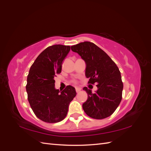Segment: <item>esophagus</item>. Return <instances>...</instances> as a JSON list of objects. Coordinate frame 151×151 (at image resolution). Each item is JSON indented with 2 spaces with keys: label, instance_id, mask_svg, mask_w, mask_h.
<instances>
[{
  "label": "esophagus",
  "instance_id": "34e87169",
  "mask_svg": "<svg viewBox=\"0 0 151 151\" xmlns=\"http://www.w3.org/2000/svg\"><path fill=\"white\" fill-rule=\"evenodd\" d=\"M81 90V88H76V93H79Z\"/></svg>",
  "mask_w": 151,
  "mask_h": 151
}]
</instances>
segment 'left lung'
<instances>
[{"instance_id":"obj_1","label":"left lung","mask_w":151,"mask_h":151,"mask_svg":"<svg viewBox=\"0 0 151 151\" xmlns=\"http://www.w3.org/2000/svg\"><path fill=\"white\" fill-rule=\"evenodd\" d=\"M86 62L85 75L88 83L96 85L98 90L93 93L84 87L88 99L83 108L89 116L103 119L111 115L119 106L122 98L123 85L119 68L103 50L89 42L71 47Z\"/></svg>"}]
</instances>
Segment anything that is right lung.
I'll return each instance as SVG.
<instances>
[{
  "mask_svg": "<svg viewBox=\"0 0 151 151\" xmlns=\"http://www.w3.org/2000/svg\"><path fill=\"white\" fill-rule=\"evenodd\" d=\"M70 47L55 45L41 53L31 65L26 89L31 109L39 119L57 123L65 118L70 103L76 96L74 87L62 91L55 88L54 77L60 74L62 64Z\"/></svg>",
  "mask_w": 151,
  "mask_h": 151,
  "instance_id": "add662e5",
  "label": "right lung"
}]
</instances>
